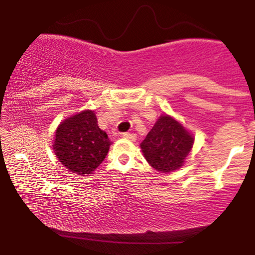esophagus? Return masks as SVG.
<instances>
[{"label": "esophagus", "instance_id": "1", "mask_svg": "<svg viewBox=\"0 0 255 255\" xmlns=\"http://www.w3.org/2000/svg\"><path fill=\"white\" fill-rule=\"evenodd\" d=\"M122 136L126 137V139L130 140V141H135L136 140V134L134 133H124L122 134Z\"/></svg>", "mask_w": 255, "mask_h": 255}]
</instances>
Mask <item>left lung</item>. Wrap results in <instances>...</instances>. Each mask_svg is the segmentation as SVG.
I'll return each mask as SVG.
<instances>
[{
	"mask_svg": "<svg viewBox=\"0 0 255 255\" xmlns=\"http://www.w3.org/2000/svg\"><path fill=\"white\" fill-rule=\"evenodd\" d=\"M194 136L172 116H159L140 144L145 159L159 172H172L184 164Z\"/></svg>",
	"mask_w": 255,
	"mask_h": 255,
	"instance_id": "obj_1",
	"label": "left lung"
}]
</instances>
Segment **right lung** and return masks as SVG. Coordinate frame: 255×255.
I'll list each match as a JSON object with an SVG mask.
<instances>
[{"mask_svg":"<svg viewBox=\"0 0 255 255\" xmlns=\"http://www.w3.org/2000/svg\"><path fill=\"white\" fill-rule=\"evenodd\" d=\"M110 145L108 134L98 127L95 111L83 110L58 125L52 150L69 171L85 176L103 162Z\"/></svg>","mask_w":255,"mask_h":255,"instance_id":"right-lung-1","label":"right lung"}]
</instances>
